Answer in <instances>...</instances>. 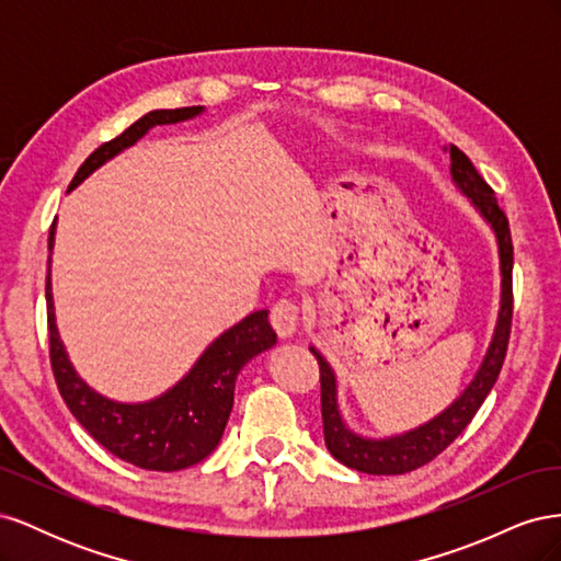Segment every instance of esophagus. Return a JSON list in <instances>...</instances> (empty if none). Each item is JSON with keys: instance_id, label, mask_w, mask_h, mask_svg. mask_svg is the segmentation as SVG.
I'll return each instance as SVG.
<instances>
[{"instance_id": "1", "label": "esophagus", "mask_w": 561, "mask_h": 561, "mask_svg": "<svg viewBox=\"0 0 561 561\" xmlns=\"http://www.w3.org/2000/svg\"><path fill=\"white\" fill-rule=\"evenodd\" d=\"M271 325L280 336H293L299 328V304L295 299H278L271 307Z\"/></svg>"}]
</instances>
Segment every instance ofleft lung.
Masks as SVG:
<instances>
[{
    "instance_id": "8db88e82",
    "label": "left lung",
    "mask_w": 561,
    "mask_h": 561,
    "mask_svg": "<svg viewBox=\"0 0 561 561\" xmlns=\"http://www.w3.org/2000/svg\"><path fill=\"white\" fill-rule=\"evenodd\" d=\"M451 154V178L458 190H461L478 208L486 222L494 227L499 239L501 254V274H503V295H501V313L496 322L494 342H491L486 358L478 371V377L463 390L449 410H445L437 419L426 426L412 433L390 437V439H365L351 433L336 410V383L330 365L322 355L311 348L320 369V414H322V433H325V445L330 454L344 466L367 472V474H404L421 466L431 463L437 454H443L454 439L466 431L472 416L478 414L482 402L486 400L489 390L494 388L501 367L507 353L513 328V239L507 217L499 208L494 190L478 173V168L463 154L458 147L449 149Z\"/></svg>"
}]
</instances>
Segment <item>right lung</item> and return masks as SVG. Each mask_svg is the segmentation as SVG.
Masks as SVG:
<instances>
[{
    "label": "right lung",
    "mask_w": 561,
    "mask_h": 561,
    "mask_svg": "<svg viewBox=\"0 0 561 561\" xmlns=\"http://www.w3.org/2000/svg\"><path fill=\"white\" fill-rule=\"evenodd\" d=\"M203 107L154 110L130 124L114 140L100 145L79 165L70 190L89 178L118 151L159 124H175L192 118ZM54 245V227L48 233V250ZM46 316H48V358L65 404L95 443L103 445L116 458L145 470L173 472L203 461L222 439L225 426L233 407V386L243 365L254 355L276 344V332L268 325V311H254L201 355L175 388L159 400L145 404H118L83 383L67 360L56 332L54 304H50V278L46 274Z\"/></svg>",
    "instance_id": "1"
}]
</instances>
